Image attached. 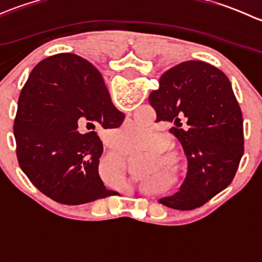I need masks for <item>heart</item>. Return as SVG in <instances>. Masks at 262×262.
<instances>
[{
    "mask_svg": "<svg viewBox=\"0 0 262 262\" xmlns=\"http://www.w3.org/2000/svg\"><path fill=\"white\" fill-rule=\"evenodd\" d=\"M150 136L148 129L142 126L141 124H126L123 128L119 129L115 133V139L119 144L124 147H133L139 143H143L144 141ZM153 147L162 146L161 141H155L152 144Z\"/></svg>",
    "mask_w": 262,
    "mask_h": 262,
    "instance_id": "1",
    "label": "heart"
}]
</instances>
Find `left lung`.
<instances>
[{
    "instance_id": "8db88e82",
    "label": "left lung",
    "mask_w": 262,
    "mask_h": 262,
    "mask_svg": "<svg viewBox=\"0 0 262 262\" xmlns=\"http://www.w3.org/2000/svg\"><path fill=\"white\" fill-rule=\"evenodd\" d=\"M101 86L102 76L92 66ZM149 104L156 121H170L187 158L180 191L160 199L178 210L202 207L233 180L244 155V119L228 77L209 63L187 60L166 71Z\"/></svg>"
}]
</instances>
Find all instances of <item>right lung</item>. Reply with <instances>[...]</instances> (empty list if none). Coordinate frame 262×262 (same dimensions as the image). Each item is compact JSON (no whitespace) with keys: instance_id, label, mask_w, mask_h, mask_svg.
<instances>
[{"instance_id":"1","label":"right lung","mask_w":262,"mask_h":262,"mask_svg":"<svg viewBox=\"0 0 262 262\" xmlns=\"http://www.w3.org/2000/svg\"><path fill=\"white\" fill-rule=\"evenodd\" d=\"M92 64L72 53L46 58L34 67L17 101L14 124L18 165L44 195L80 205L102 199L99 175L104 147L96 126L118 128L125 115L113 105ZM84 125L90 132L81 134Z\"/></svg>"}]
</instances>
